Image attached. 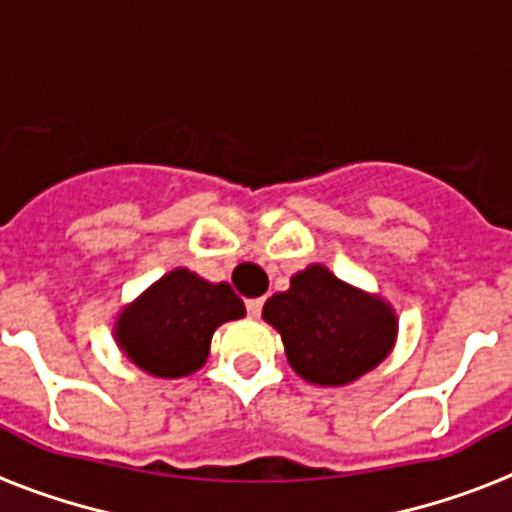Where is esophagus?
Returning a JSON list of instances; mask_svg holds the SVG:
<instances>
[{"label":"esophagus","mask_w":512,"mask_h":512,"mask_svg":"<svg viewBox=\"0 0 512 512\" xmlns=\"http://www.w3.org/2000/svg\"><path fill=\"white\" fill-rule=\"evenodd\" d=\"M261 307H264V297H253V300H246V310L251 318H259Z\"/></svg>","instance_id":"34e87169"}]
</instances>
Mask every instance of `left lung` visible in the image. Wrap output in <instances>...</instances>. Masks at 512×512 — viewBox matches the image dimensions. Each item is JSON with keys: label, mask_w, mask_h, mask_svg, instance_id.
Masks as SVG:
<instances>
[{"label": "left lung", "mask_w": 512, "mask_h": 512, "mask_svg": "<svg viewBox=\"0 0 512 512\" xmlns=\"http://www.w3.org/2000/svg\"><path fill=\"white\" fill-rule=\"evenodd\" d=\"M261 318L282 336L289 366L305 382L343 387L392 354L397 312L384 297L310 264L289 279L287 292L266 300Z\"/></svg>", "instance_id": "8db88e82"}]
</instances>
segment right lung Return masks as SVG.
Returning <instances> with one entry per match:
<instances>
[{
	"mask_svg": "<svg viewBox=\"0 0 512 512\" xmlns=\"http://www.w3.org/2000/svg\"><path fill=\"white\" fill-rule=\"evenodd\" d=\"M246 315L228 282H207L176 266L117 312V348L138 369L158 379H179L202 369L215 330Z\"/></svg>",
	"mask_w": 512,
	"mask_h": 512,
	"instance_id": "right-lung-1",
	"label": "right lung"
}]
</instances>
